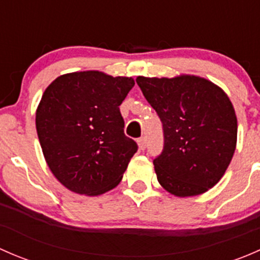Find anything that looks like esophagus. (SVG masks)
Returning <instances> with one entry per match:
<instances>
[{"instance_id":"obj_1","label":"esophagus","mask_w":260,"mask_h":260,"mask_svg":"<svg viewBox=\"0 0 260 260\" xmlns=\"http://www.w3.org/2000/svg\"><path fill=\"white\" fill-rule=\"evenodd\" d=\"M137 143H138V148H140L141 151H145V149H146V146H147L146 138H145V137H141V138H138Z\"/></svg>"}]
</instances>
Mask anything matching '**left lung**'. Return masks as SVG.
I'll list each match as a JSON object with an SVG mask.
<instances>
[{"instance_id":"1","label":"left lung","mask_w":260,"mask_h":260,"mask_svg":"<svg viewBox=\"0 0 260 260\" xmlns=\"http://www.w3.org/2000/svg\"><path fill=\"white\" fill-rule=\"evenodd\" d=\"M136 81L164 127V149L153 159L159 185L179 198L214 187L237 147L238 120L229 96L195 75Z\"/></svg>"}]
</instances>
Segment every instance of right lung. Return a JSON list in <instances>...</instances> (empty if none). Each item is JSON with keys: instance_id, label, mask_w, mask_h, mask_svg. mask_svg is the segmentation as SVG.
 Returning <instances> with one entry per match:
<instances>
[{"instance_id": "1", "label": "right lung", "mask_w": 260, "mask_h": 260, "mask_svg": "<svg viewBox=\"0 0 260 260\" xmlns=\"http://www.w3.org/2000/svg\"><path fill=\"white\" fill-rule=\"evenodd\" d=\"M132 78L96 70L57 77L36 109V131L50 171L73 192L98 196L114 188L138 146L124 135L119 106Z\"/></svg>"}]
</instances>
